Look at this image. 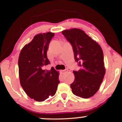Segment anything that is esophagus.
Returning a JSON list of instances; mask_svg holds the SVG:
<instances>
[{"mask_svg":"<svg viewBox=\"0 0 122 122\" xmlns=\"http://www.w3.org/2000/svg\"><path fill=\"white\" fill-rule=\"evenodd\" d=\"M68 70H67V69H66V70H61V72L62 73H66V72H68Z\"/></svg>","mask_w":122,"mask_h":122,"instance_id":"esophagus-1","label":"esophagus"}]
</instances>
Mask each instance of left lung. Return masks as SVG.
Here are the masks:
<instances>
[{
	"instance_id": "left-lung-1",
	"label": "left lung",
	"mask_w": 122,
	"mask_h": 122,
	"mask_svg": "<svg viewBox=\"0 0 122 122\" xmlns=\"http://www.w3.org/2000/svg\"><path fill=\"white\" fill-rule=\"evenodd\" d=\"M61 33L72 46L75 61L81 67L73 71L75 77L71 84L72 91L78 97L88 98L98 91L104 77L102 50L82 30L73 28Z\"/></svg>"
}]
</instances>
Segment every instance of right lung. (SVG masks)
<instances>
[{
	"label": "right lung",
	"instance_id": "right-lung-1",
	"mask_svg": "<svg viewBox=\"0 0 122 122\" xmlns=\"http://www.w3.org/2000/svg\"><path fill=\"white\" fill-rule=\"evenodd\" d=\"M54 33H41L22 48L19 58L20 84L26 94L36 101H44L55 95L60 81L59 72L53 67L50 71L43 67L50 64L47 51Z\"/></svg>",
	"mask_w": 122,
	"mask_h": 122
}]
</instances>
